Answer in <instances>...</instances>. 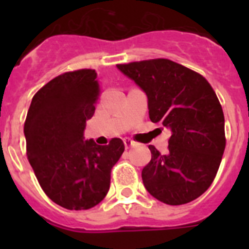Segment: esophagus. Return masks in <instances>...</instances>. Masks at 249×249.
<instances>
[{"instance_id":"34e87169","label":"esophagus","mask_w":249,"mask_h":249,"mask_svg":"<svg viewBox=\"0 0 249 249\" xmlns=\"http://www.w3.org/2000/svg\"><path fill=\"white\" fill-rule=\"evenodd\" d=\"M123 143H124V147H126L127 149L136 146V142H133V141L129 140V138H124V140H123Z\"/></svg>"}]
</instances>
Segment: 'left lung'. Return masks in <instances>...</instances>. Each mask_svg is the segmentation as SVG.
Instances as JSON below:
<instances>
[{"label": "left lung", "instance_id": "8db88e82", "mask_svg": "<svg viewBox=\"0 0 249 249\" xmlns=\"http://www.w3.org/2000/svg\"><path fill=\"white\" fill-rule=\"evenodd\" d=\"M117 68L146 93L152 122L171 131L166 155L148 146L146 190L171 206L198 198L212 184L226 147L223 111L213 89L203 76L169 59Z\"/></svg>", "mask_w": 249, "mask_h": 249}]
</instances>
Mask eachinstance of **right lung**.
I'll use <instances>...</instances> for the list:
<instances>
[{
  "instance_id": "1",
  "label": "right lung",
  "mask_w": 249,
  "mask_h": 249,
  "mask_svg": "<svg viewBox=\"0 0 249 249\" xmlns=\"http://www.w3.org/2000/svg\"><path fill=\"white\" fill-rule=\"evenodd\" d=\"M100 92L94 70L66 72L35 94L27 112L28 160L46 195L67 210H89L105 198L124 151L120 138L107 146L85 138Z\"/></svg>"
}]
</instances>
